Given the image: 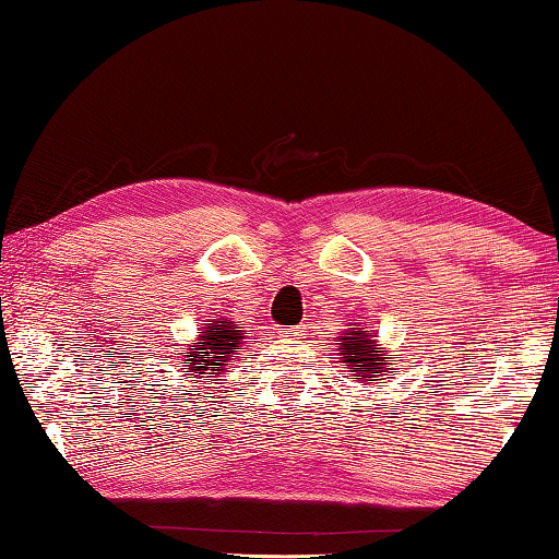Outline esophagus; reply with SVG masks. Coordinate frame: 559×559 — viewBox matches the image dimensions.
Wrapping results in <instances>:
<instances>
[{
	"label": "esophagus",
	"instance_id": "1",
	"mask_svg": "<svg viewBox=\"0 0 559 559\" xmlns=\"http://www.w3.org/2000/svg\"><path fill=\"white\" fill-rule=\"evenodd\" d=\"M278 333H281V335H286V338H298V335H300V328H281Z\"/></svg>",
	"mask_w": 559,
	"mask_h": 559
}]
</instances>
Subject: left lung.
<instances>
[{
	"label": "left lung",
	"instance_id": "obj_1",
	"mask_svg": "<svg viewBox=\"0 0 559 559\" xmlns=\"http://www.w3.org/2000/svg\"><path fill=\"white\" fill-rule=\"evenodd\" d=\"M335 350H338L341 362L348 366V373L356 376L360 383H368V380H385V376H391L393 370V362L385 358L388 350L380 348L378 335L356 323H353V328H345L338 335Z\"/></svg>",
	"mask_w": 559,
	"mask_h": 559
}]
</instances>
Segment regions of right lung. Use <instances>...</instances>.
Returning <instances> with one entry per match:
<instances>
[{"label":"right lung","instance_id":"1","mask_svg":"<svg viewBox=\"0 0 559 559\" xmlns=\"http://www.w3.org/2000/svg\"><path fill=\"white\" fill-rule=\"evenodd\" d=\"M243 331H238L234 321L226 318H214L201 325V333L197 343L186 348L181 368L183 376L193 378H224V373H231L234 360L241 350Z\"/></svg>","mask_w":559,"mask_h":559}]
</instances>
